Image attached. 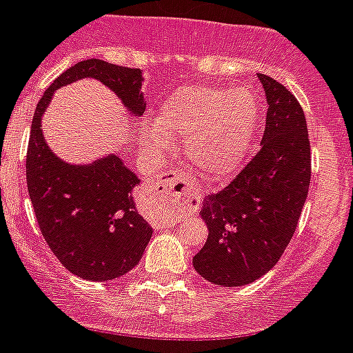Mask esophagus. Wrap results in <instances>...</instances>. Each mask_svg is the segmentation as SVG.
<instances>
[{"mask_svg": "<svg viewBox=\"0 0 353 353\" xmlns=\"http://www.w3.org/2000/svg\"><path fill=\"white\" fill-rule=\"evenodd\" d=\"M190 181L179 176L174 170H165L159 174L151 185L149 192L156 201L161 202H179L190 195Z\"/></svg>", "mask_w": 353, "mask_h": 353, "instance_id": "34e87169", "label": "esophagus"}]
</instances>
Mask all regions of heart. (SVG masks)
<instances>
[{"label":"heart","instance_id":"b5f03b06","mask_svg":"<svg viewBox=\"0 0 353 353\" xmlns=\"http://www.w3.org/2000/svg\"><path fill=\"white\" fill-rule=\"evenodd\" d=\"M256 125L257 101L250 90L190 85L165 101L158 125H147L142 140L159 156L170 151V140H183L194 170L223 179L243 165Z\"/></svg>","mask_w":353,"mask_h":353}]
</instances>
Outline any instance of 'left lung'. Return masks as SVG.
<instances>
[{
    "label": "left lung",
    "mask_w": 353,
    "mask_h": 353,
    "mask_svg": "<svg viewBox=\"0 0 353 353\" xmlns=\"http://www.w3.org/2000/svg\"><path fill=\"white\" fill-rule=\"evenodd\" d=\"M257 78L268 103L261 149L201 210L210 232L194 266L225 288L250 284L274 268L295 234L311 183L304 110L284 85L266 74Z\"/></svg>",
    "instance_id": "1"
}]
</instances>
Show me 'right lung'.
I'll return each mask as SVG.
<instances>
[{
    "instance_id": "right-lung-1",
    "label": "right lung",
    "mask_w": 353,
    "mask_h": 353,
    "mask_svg": "<svg viewBox=\"0 0 353 353\" xmlns=\"http://www.w3.org/2000/svg\"><path fill=\"white\" fill-rule=\"evenodd\" d=\"M81 78L99 79L133 115L145 112L140 69L97 58L78 62L49 85L37 104L26 183L39 228L58 261L87 281H112L139 265L152 228L134 210L133 188L140 179L117 154L90 165H70L46 143L41 121L54 90Z\"/></svg>"
}]
</instances>
